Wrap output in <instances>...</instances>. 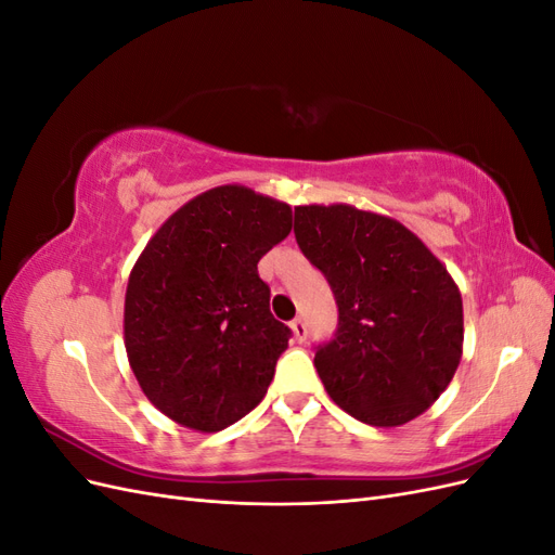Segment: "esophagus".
Instances as JSON below:
<instances>
[{"label":"esophagus","instance_id":"esophagus-1","mask_svg":"<svg viewBox=\"0 0 555 555\" xmlns=\"http://www.w3.org/2000/svg\"><path fill=\"white\" fill-rule=\"evenodd\" d=\"M289 326H292V333H294V340L296 343H304L308 338V326H306L304 319H294Z\"/></svg>","mask_w":555,"mask_h":555}]
</instances>
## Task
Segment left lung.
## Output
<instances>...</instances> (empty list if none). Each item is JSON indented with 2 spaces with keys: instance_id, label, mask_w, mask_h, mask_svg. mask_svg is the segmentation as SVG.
<instances>
[{
  "instance_id": "obj_1",
  "label": "left lung",
  "mask_w": 555,
  "mask_h": 555,
  "mask_svg": "<svg viewBox=\"0 0 555 555\" xmlns=\"http://www.w3.org/2000/svg\"><path fill=\"white\" fill-rule=\"evenodd\" d=\"M294 233L338 304V331L314 354L324 389L363 424L412 422L440 398L461 363L456 282L408 227L377 212L298 206Z\"/></svg>"
}]
</instances>
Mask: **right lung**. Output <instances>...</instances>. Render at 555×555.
Masks as SVG:
<instances>
[{"label": "right lung", "mask_w": 555, "mask_h": 555, "mask_svg": "<svg viewBox=\"0 0 555 555\" xmlns=\"http://www.w3.org/2000/svg\"><path fill=\"white\" fill-rule=\"evenodd\" d=\"M292 208L222 184L188 201L133 263L125 347L153 405L217 433L255 410L292 331L271 314L257 263L289 236Z\"/></svg>", "instance_id": "right-lung-1"}]
</instances>
